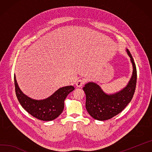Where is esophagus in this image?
I'll return each instance as SVG.
<instances>
[{"instance_id": "esophagus-1", "label": "esophagus", "mask_w": 152, "mask_h": 152, "mask_svg": "<svg viewBox=\"0 0 152 152\" xmlns=\"http://www.w3.org/2000/svg\"><path fill=\"white\" fill-rule=\"evenodd\" d=\"M84 80L83 79H79L76 82V85L77 87H81L82 86V85H83L84 84Z\"/></svg>"}]
</instances>
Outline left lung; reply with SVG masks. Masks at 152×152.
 <instances>
[{
  "mask_svg": "<svg viewBox=\"0 0 152 152\" xmlns=\"http://www.w3.org/2000/svg\"><path fill=\"white\" fill-rule=\"evenodd\" d=\"M132 64L133 72L127 85L118 92L106 93L95 82H89L83 87L86 95V107L89 115L98 121L112 118L121 113L130 102L136 88L137 72L134 60L129 50L126 48Z\"/></svg>",
  "mask_w": 152,
  "mask_h": 152,
  "instance_id": "8db88e82",
  "label": "left lung"
}]
</instances>
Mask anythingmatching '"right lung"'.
Here are the masks:
<instances>
[{"mask_svg": "<svg viewBox=\"0 0 152 152\" xmlns=\"http://www.w3.org/2000/svg\"><path fill=\"white\" fill-rule=\"evenodd\" d=\"M15 85L18 99L22 107L33 117L45 121L57 118L63 112L64 101L75 88L72 86L61 87L46 99L37 100L25 94L20 89L15 75Z\"/></svg>", "mask_w": 152, "mask_h": 152, "instance_id": "1", "label": "right lung"}]
</instances>
